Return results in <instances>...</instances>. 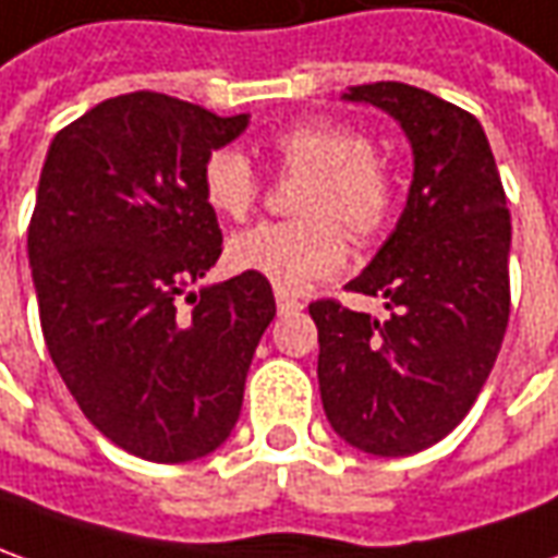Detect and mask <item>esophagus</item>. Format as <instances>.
<instances>
[{"label": "esophagus", "mask_w": 558, "mask_h": 558, "mask_svg": "<svg viewBox=\"0 0 558 558\" xmlns=\"http://www.w3.org/2000/svg\"><path fill=\"white\" fill-rule=\"evenodd\" d=\"M305 308L299 299H293L290 293H278V314H299V311Z\"/></svg>", "instance_id": "esophagus-1"}]
</instances>
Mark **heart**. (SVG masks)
Masks as SVG:
<instances>
[{"label":"heart","instance_id":"1","mask_svg":"<svg viewBox=\"0 0 558 558\" xmlns=\"http://www.w3.org/2000/svg\"><path fill=\"white\" fill-rule=\"evenodd\" d=\"M283 177H305L295 195L293 222H263L234 234L229 263L271 280L283 293L336 275L344 265V234L373 244L390 229L400 180L369 136L342 121H302L268 140ZM201 192L216 214L244 219L263 195V183L241 149H214L201 165Z\"/></svg>","mask_w":558,"mask_h":558}]
</instances>
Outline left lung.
<instances>
[{
  "label": "left lung",
  "instance_id": "8db88e82",
  "mask_svg": "<svg viewBox=\"0 0 558 558\" xmlns=\"http://www.w3.org/2000/svg\"><path fill=\"white\" fill-rule=\"evenodd\" d=\"M348 100L390 112L415 173L407 210L344 290L385 295L388 320L311 302L317 378L332 430L369 454H415L454 430L486 385L510 317V210L483 124L403 82Z\"/></svg>",
  "mask_w": 558,
  "mask_h": 558
}]
</instances>
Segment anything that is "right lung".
I'll use <instances>...</instances> for the list:
<instances>
[{
    "label": "right lung",
    "mask_w": 558,
    "mask_h": 558,
    "mask_svg": "<svg viewBox=\"0 0 558 558\" xmlns=\"http://www.w3.org/2000/svg\"><path fill=\"white\" fill-rule=\"evenodd\" d=\"M247 121L134 90L57 131L41 168L26 253L48 354L85 418L155 464L229 437L278 311L250 271L182 308L222 253L201 165Z\"/></svg>",
    "instance_id": "add662e5"
}]
</instances>
